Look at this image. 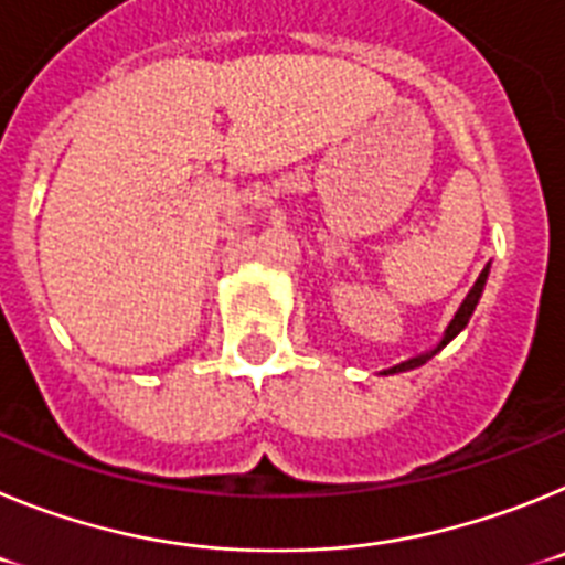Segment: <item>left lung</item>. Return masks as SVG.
Wrapping results in <instances>:
<instances>
[{
	"mask_svg": "<svg viewBox=\"0 0 565 565\" xmlns=\"http://www.w3.org/2000/svg\"><path fill=\"white\" fill-rule=\"evenodd\" d=\"M487 274H489V266L483 268V271H481V277L476 279V286L469 288L467 299H463V302H461V308H458V313H456V317H452V322H450V326H447V331H444V339H441V342H438V348H436V351L424 353V356H416V359H411V362H402V364H396V367H391V371H387V373H398V371H411V367H418V364H424V362H427V359H433V356H436V353L441 351L444 344L450 342V339H456L458 333H461L463 328H467V322H469V317H472V311H476L478 299H481V291H483V282H487Z\"/></svg>",
	"mask_w": 565,
	"mask_h": 565,
	"instance_id": "8db88e82",
	"label": "left lung"
}]
</instances>
